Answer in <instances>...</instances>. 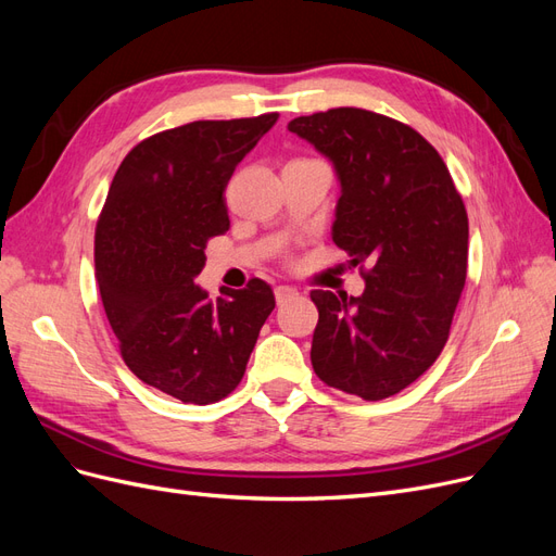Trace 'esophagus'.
<instances>
[{
	"mask_svg": "<svg viewBox=\"0 0 556 556\" xmlns=\"http://www.w3.org/2000/svg\"><path fill=\"white\" fill-rule=\"evenodd\" d=\"M274 294H276V301H278V304H282V301L292 299V296L296 294V290H294V288H290V285H278V288L274 290Z\"/></svg>",
	"mask_w": 556,
	"mask_h": 556,
	"instance_id": "esophagus-1",
	"label": "esophagus"
}]
</instances>
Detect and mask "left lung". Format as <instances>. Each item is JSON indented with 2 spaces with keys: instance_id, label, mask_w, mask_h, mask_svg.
I'll return each instance as SVG.
<instances>
[{
  "instance_id": "obj_1",
  "label": "left lung",
  "mask_w": 556,
  "mask_h": 556,
  "mask_svg": "<svg viewBox=\"0 0 556 556\" xmlns=\"http://www.w3.org/2000/svg\"><path fill=\"white\" fill-rule=\"evenodd\" d=\"M341 180L331 239L359 266L362 296L313 290L311 362L345 394L380 401L439 359L466 282L468 215L422 134L366 109H329L288 125Z\"/></svg>"
}]
</instances>
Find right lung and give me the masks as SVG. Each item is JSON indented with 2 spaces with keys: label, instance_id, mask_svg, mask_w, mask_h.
I'll use <instances>...</instances> for the list:
<instances>
[{
  "label": "right lung",
  "instance_id": "obj_1",
  "mask_svg": "<svg viewBox=\"0 0 556 556\" xmlns=\"http://www.w3.org/2000/svg\"><path fill=\"white\" fill-rule=\"evenodd\" d=\"M278 121H197L134 146L117 166L94 231V276L129 371L182 403L237 390L266 317L271 285L250 278L211 301L194 285L206 243L229 229L225 188Z\"/></svg>",
  "mask_w": 556,
  "mask_h": 556
}]
</instances>
